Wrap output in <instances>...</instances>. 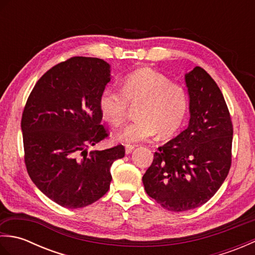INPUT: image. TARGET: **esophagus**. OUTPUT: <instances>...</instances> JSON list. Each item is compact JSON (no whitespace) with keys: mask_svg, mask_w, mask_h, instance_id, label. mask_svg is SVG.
Returning <instances> with one entry per match:
<instances>
[{"mask_svg":"<svg viewBox=\"0 0 255 255\" xmlns=\"http://www.w3.org/2000/svg\"><path fill=\"white\" fill-rule=\"evenodd\" d=\"M133 149H134V145H132V144H126V145H125V150H126V153L127 154L130 153Z\"/></svg>","mask_w":255,"mask_h":255,"instance_id":"esophagus-1","label":"esophagus"}]
</instances>
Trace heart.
Listing matches in <instances>:
<instances>
[{"label":"heart","mask_w":255,"mask_h":255,"mask_svg":"<svg viewBox=\"0 0 255 255\" xmlns=\"http://www.w3.org/2000/svg\"><path fill=\"white\" fill-rule=\"evenodd\" d=\"M103 118L115 127L127 122L131 106L138 119L124 128L118 137L125 142H139L158 132L167 138L181 128L188 112L189 97L185 86L150 68L128 74L122 91L107 88L99 100Z\"/></svg>","instance_id":"1"}]
</instances>
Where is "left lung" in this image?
Here are the masks:
<instances>
[{
  "instance_id": "obj_1",
  "label": "left lung",
  "mask_w": 255,
  "mask_h": 255,
  "mask_svg": "<svg viewBox=\"0 0 255 255\" xmlns=\"http://www.w3.org/2000/svg\"><path fill=\"white\" fill-rule=\"evenodd\" d=\"M189 94L188 127L158 148L142 177L151 198L171 211L206 204L228 175L234 126L224 95L203 68L185 75Z\"/></svg>"
}]
</instances>
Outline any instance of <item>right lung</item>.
Here are the masks:
<instances>
[{
  "label": "right lung",
  "mask_w": 255,
  "mask_h": 255,
  "mask_svg": "<svg viewBox=\"0 0 255 255\" xmlns=\"http://www.w3.org/2000/svg\"><path fill=\"white\" fill-rule=\"evenodd\" d=\"M103 59L72 57L37 81L21 115L24 160L35 185L58 205L81 208L110 189L124 145L88 152L110 136L99 100L111 81Z\"/></svg>",
  "instance_id": "obj_1"
}]
</instances>
